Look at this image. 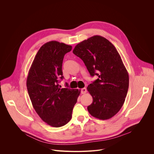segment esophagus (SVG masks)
I'll return each instance as SVG.
<instances>
[{
	"instance_id": "1",
	"label": "esophagus",
	"mask_w": 154,
	"mask_h": 154,
	"mask_svg": "<svg viewBox=\"0 0 154 154\" xmlns=\"http://www.w3.org/2000/svg\"><path fill=\"white\" fill-rule=\"evenodd\" d=\"M86 92H87V90H86V88H82L81 90V93L82 94H85Z\"/></svg>"
}]
</instances>
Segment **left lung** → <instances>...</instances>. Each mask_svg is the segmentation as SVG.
I'll list each match as a JSON object with an SVG mask.
<instances>
[{
  "mask_svg": "<svg viewBox=\"0 0 154 154\" xmlns=\"http://www.w3.org/2000/svg\"><path fill=\"white\" fill-rule=\"evenodd\" d=\"M72 52L83 60L91 76H98L87 87L93 99L88 112L101 120L112 118L122 106L129 83L118 51L104 37L94 35L77 44Z\"/></svg>",
  "mask_w": 154,
  "mask_h": 154,
  "instance_id": "8db88e82",
  "label": "left lung"
}]
</instances>
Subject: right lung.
I'll list each match as a JSON object with an SVG mask.
<instances>
[{
  "instance_id": "add662e5",
  "label": "right lung",
  "mask_w": 154,
  "mask_h": 154,
  "mask_svg": "<svg viewBox=\"0 0 154 154\" xmlns=\"http://www.w3.org/2000/svg\"><path fill=\"white\" fill-rule=\"evenodd\" d=\"M72 46L56 41L43 45L37 52L27 78V88L35 110L41 119L54 127L66 124L80 93L78 89L61 88L62 63ZM68 84H66V86Z\"/></svg>"
}]
</instances>
